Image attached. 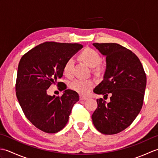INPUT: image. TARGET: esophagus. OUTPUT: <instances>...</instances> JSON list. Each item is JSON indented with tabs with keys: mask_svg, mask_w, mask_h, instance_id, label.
Masks as SVG:
<instances>
[{
	"mask_svg": "<svg viewBox=\"0 0 158 158\" xmlns=\"http://www.w3.org/2000/svg\"><path fill=\"white\" fill-rule=\"evenodd\" d=\"M79 99L81 100H87V99H88V98H87V97L83 96L80 95V96H79Z\"/></svg>",
	"mask_w": 158,
	"mask_h": 158,
	"instance_id": "1",
	"label": "esophagus"
}]
</instances>
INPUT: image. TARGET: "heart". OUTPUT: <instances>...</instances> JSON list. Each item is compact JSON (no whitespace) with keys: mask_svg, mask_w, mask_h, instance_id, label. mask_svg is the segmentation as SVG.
Returning a JSON list of instances; mask_svg holds the SVG:
<instances>
[{"mask_svg":"<svg viewBox=\"0 0 158 158\" xmlns=\"http://www.w3.org/2000/svg\"><path fill=\"white\" fill-rule=\"evenodd\" d=\"M79 58L89 66L94 69L96 71H101L103 66L101 64L102 58L100 53L92 48H86L80 53ZM75 60L70 57L66 60L63 67V73L66 77H71L73 74ZM94 85V82L91 79H77L70 83V88L80 94L85 95L90 92Z\"/></svg>","mask_w":158,"mask_h":158,"instance_id":"heart-1","label":"heart"}]
</instances>
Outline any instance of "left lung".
Masks as SVG:
<instances>
[{"instance_id": "left-lung-1", "label": "left lung", "mask_w": 158, "mask_h": 158, "mask_svg": "<svg viewBox=\"0 0 158 158\" xmlns=\"http://www.w3.org/2000/svg\"><path fill=\"white\" fill-rule=\"evenodd\" d=\"M106 56V69L102 82L94 89L108 96L110 102L97 99L92 119L105 135H115L127 128L142 109L147 77L141 62L135 53L117 43H93Z\"/></svg>"}]
</instances>
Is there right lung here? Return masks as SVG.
<instances>
[{"label": "right lung", "instance_id": "1", "mask_svg": "<svg viewBox=\"0 0 158 158\" xmlns=\"http://www.w3.org/2000/svg\"><path fill=\"white\" fill-rule=\"evenodd\" d=\"M82 48L79 43L45 42L20 60L15 84L17 98L26 118L43 132L56 133L62 130L73 105L79 101L77 92L66 89L65 83L59 86L64 90L60 97L49 96L47 90L62 77L66 60Z\"/></svg>", "mask_w": 158, "mask_h": 158}]
</instances>
